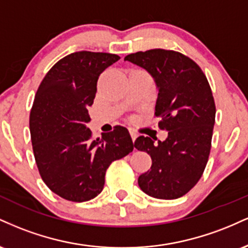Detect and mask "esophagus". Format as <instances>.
Instances as JSON below:
<instances>
[{
  "instance_id": "34e87169",
  "label": "esophagus",
  "mask_w": 248,
  "mask_h": 248,
  "mask_svg": "<svg viewBox=\"0 0 248 248\" xmlns=\"http://www.w3.org/2000/svg\"><path fill=\"white\" fill-rule=\"evenodd\" d=\"M129 133H130V136H132V140L134 142L136 140V138H138V134L134 132V130H129Z\"/></svg>"
}]
</instances>
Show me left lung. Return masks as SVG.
Masks as SVG:
<instances>
[{"mask_svg": "<svg viewBox=\"0 0 248 248\" xmlns=\"http://www.w3.org/2000/svg\"><path fill=\"white\" fill-rule=\"evenodd\" d=\"M124 61L153 77L158 91L155 115L168 132L164 141L139 136L134 147L152 157V168L139 177L144 193L176 199L197 184L209 160L216 106L211 87L201 67L189 57L171 50L130 53Z\"/></svg>", "mask_w": 248, "mask_h": 248, "instance_id": "8db88e82", "label": "left lung"}]
</instances>
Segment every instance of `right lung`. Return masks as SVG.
Segmentation results:
<instances>
[{
  "label": "right lung",
  "mask_w": 248,
  "mask_h": 248,
  "mask_svg": "<svg viewBox=\"0 0 248 248\" xmlns=\"http://www.w3.org/2000/svg\"><path fill=\"white\" fill-rule=\"evenodd\" d=\"M119 59L113 53L73 52L51 67L37 90L30 113L36 164L51 191L67 201L96 197L109 164L134 149L127 128L116 126L92 140L86 126L99 76Z\"/></svg>",
  "instance_id": "add662e5"
}]
</instances>
